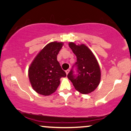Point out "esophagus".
<instances>
[{
	"label": "esophagus",
	"instance_id": "obj_1",
	"mask_svg": "<svg viewBox=\"0 0 131 131\" xmlns=\"http://www.w3.org/2000/svg\"><path fill=\"white\" fill-rule=\"evenodd\" d=\"M69 71H70V70H67L66 71V74H67V75L68 74H69Z\"/></svg>",
	"mask_w": 131,
	"mask_h": 131
}]
</instances>
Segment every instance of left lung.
Returning <instances> with one entry per match:
<instances>
[{
    "label": "left lung",
    "instance_id": "obj_1",
    "mask_svg": "<svg viewBox=\"0 0 131 131\" xmlns=\"http://www.w3.org/2000/svg\"><path fill=\"white\" fill-rule=\"evenodd\" d=\"M69 47L76 55L78 76H74L73 70L67 77L77 91L82 94L92 92L99 85L101 80V70L96 57L85 44L76 45L70 42Z\"/></svg>",
    "mask_w": 131,
    "mask_h": 131
}]
</instances>
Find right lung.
Wrapping results in <instances>:
<instances>
[{
	"instance_id": "obj_1",
	"label": "right lung",
	"mask_w": 131,
	"mask_h": 131,
	"mask_svg": "<svg viewBox=\"0 0 131 131\" xmlns=\"http://www.w3.org/2000/svg\"><path fill=\"white\" fill-rule=\"evenodd\" d=\"M62 42H52L39 52L28 68V78L33 89L40 95L53 94L60 85V79L66 76L57 61Z\"/></svg>"
}]
</instances>
